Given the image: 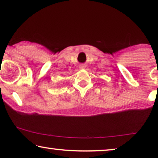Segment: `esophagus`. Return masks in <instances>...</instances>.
<instances>
[{"instance_id": "1", "label": "esophagus", "mask_w": 158, "mask_h": 158, "mask_svg": "<svg viewBox=\"0 0 158 158\" xmlns=\"http://www.w3.org/2000/svg\"><path fill=\"white\" fill-rule=\"evenodd\" d=\"M80 68H81V69L85 68V65H84V64H81V65H80Z\"/></svg>"}]
</instances>
